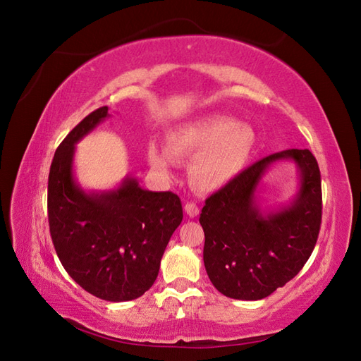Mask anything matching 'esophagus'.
<instances>
[{
  "mask_svg": "<svg viewBox=\"0 0 361 361\" xmlns=\"http://www.w3.org/2000/svg\"><path fill=\"white\" fill-rule=\"evenodd\" d=\"M183 209H185V214H187L190 218H195L199 215V212H200V209L197 207V204L195 203H191V202H188L187 204L183 206Z\"/></svg>",
  "mask_w": 361,
  "mask_h": 361,
  "instance_id": "esophagus-1",
  "label": "esophagus"
}]
</instances>
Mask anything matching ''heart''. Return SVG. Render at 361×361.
Here are the masks:
<instances>
[{
    "mask_svg": "<svg viewBox=\"0 0 361 361\" xmlns=\"http://www.w3.org/2000/svg\"><path fill=\"white\" fill-rule=\"evenodd\" d=\"M256 147L255 129L226 116H209L174 128L167 150L150 145L147 159L161 176H170L173 159L192 161L190 182L202 192L227 187L248 164Z\"/></svg>",
    "mask_w": 361,
    "mask_h": 361,
    "instance_id": "1",
    "label": "heart"
}]
</instances>
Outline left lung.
<instances>
[{"label":"left lung","mask_w":361,"mask_h":361,"mask_svg":"<svg viewBox=\"0 0 361 361\" xmlns=\"http://www.w3.org/2000/svg\"><path fill=\"white\" fill-rule=\"evenodd\" d=\"M279 161H292L299 190L274 210L259 206V185ZM322 216L321 173L307 149L255 162L206 199L200 214L203 262L212 285L228 298L256 301L285 286L309 260Z\"/></svg>","instance_id":"obj_1"}]
</instances>
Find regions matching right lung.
Returning a JSON list of instances; mask_svg holds the SVG:
<instances>
[{"instance_id": "right-lung-1", "label": "right lung", "mask_w": 361, "mask_h": 361, "mask_svg": "<svg viewBox=\"0 0 361 361\" xmlns=\"http://www.w3.org/2000/svg\"><path fill=\"white\" fill-rule=\"evenodd\" d=\"M108 117V106L97 108L56 150L48 179V220L68 274L94 297L122 302L154 285L183 214L176 194L141 188L129 174L111 190L81 187L73 170L75 146Z\"/></svg>"}]
</instances>
